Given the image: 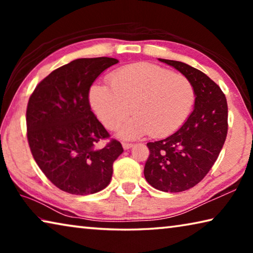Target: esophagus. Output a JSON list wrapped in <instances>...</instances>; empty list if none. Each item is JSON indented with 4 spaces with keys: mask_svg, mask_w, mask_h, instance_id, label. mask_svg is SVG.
Returning <instances> with one entry per match:
<instances>
[{
    "mask_svg": "<svg viewBox=\"0 0 253 253\" xmlns=\"http://www.w3.org/2000/svg\"><path fill=\"white\" fill-rule=\"evenodd\" d=\"M132 146H134V144H131V143H123V148L125 149V151L131 148Z\"/></svg>",
    "mask_w": 253,
    "mask_h": 253,
    "instance_id": "esophagus-1",
    "label": "esophagus"
}]
</instances>
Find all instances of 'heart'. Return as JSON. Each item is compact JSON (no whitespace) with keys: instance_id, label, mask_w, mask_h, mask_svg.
<instances>
[{"instance_id":"b5f03b06","label":"heart","mask_w":253,"mask_h":253,"mask_svg":"<svg viewBox=\"0 0 253 253\" xmlns=\"http://www.w3.org/2000/svg\"><path fill=\"white\" fill-rule=\"evenodd\" d=\"M108 85L96 84L89 101L107 129L115 130L132 110L118 135L123 139L140 138L151 132L166 137L183 126L193 110L195 90L185 76L152 63H135L108 77Z\"/></svg>"}]
</instances>
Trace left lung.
<instances>
[{"label":"left lung","mask_w":253,"mask_h":253,"mask_svg":"<svg viewBox=\"0 0 253 253\" xmlns=\"http://www.w3.org/2000/svg\"><path fill=\"white\" fill-rule=\"evenodd\" d=\"M158 60L185 76L195 90L194 109L183 126L147 144L146 181L156 190L177 193L202 181L215 163L228 134V104L221 88L202 71L184 62Z\"/></svg>","instance_id":"1"}]
</instances>
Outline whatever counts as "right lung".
Returning a JSON list of instances; mask_svg holds the SVG:
<instances>
[{
  "label": "right lung",
  "mask_w": 253,
  "mask_h": 253,
  "mask_svg": "<svg viewBox=\"0 0 253 253\" xmlns=\"http://www.w3.org/2000/svg\"><path fill=\"white\" fill-rule=\"evenodd\" d=\"M114 58L77 59L58 68L37 85L27 108L30 149L50 182L76 195L108 186L113 164L124 152L111 139L89 105V90L98 76L116 65Z\"/></svg>",
  "instance_id": "right-lung-1"
}]
</instances>
